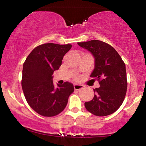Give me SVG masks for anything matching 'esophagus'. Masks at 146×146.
<instances>
[{
  "instance_id": "34e87169",
  "label": "esophagus",
  "mask_w": 146,
  "mask_h": 146,
  "mask_svg": "<svg viewBox=\"0 0 146 146\" xmlns=\"http://www.w3.org/2000/svg\"><path fill=\"white\" fill-rule=\"evenodd\" d=\"M83 87L84 86L83 85H80V84H74V88L76 90H79L80 89L83 88Z\"/></svg>"
}]
</instances>
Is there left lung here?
<instances>
[{"mask_svg":"<svg viewBox=\"0 0 146 146\" xmlns=\"http://www.w3.org/2000/svg\"><path fill=\"white\" fill-rule=\"evenodd\" d=\"M94 57V69L90 76L98 80V88L94 90V98L85 102V107L96 116L113 113L120 107L127 90L126 66L114 48L100 40L78 42Z\"/></svg>","mask_w":146,"mask_h":146,"instance_id":"left-lung-1","label":"left lung"}]
</instances>
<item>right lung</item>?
I'll list each match as a JSON object with an SVG mask.
<instances>
[{"label": "right lung", "mask_w": 146, "mask_h": 146, "mask_svg": "<svg viewBox=\"0 0 146 146\" xmlns=\"http://www.w3.org/2000/svg\"><path fill=\"white\" fill-rule=\"evenodd\" d=\"M70 44L48 43L35 48L23 64L22 87L26 100L37 113L56 115L64 110L74 91L73 84L65 82L55 88L53 72L61 66L63 56L71 49Z\"/></svg>", "instance_id": "right-lung-1"}]
</instances>
